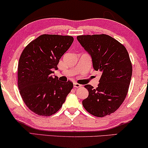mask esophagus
Instances as JSON below:
<instances>
[{"mask_svg":"<svg viewBox=\"0 0 148 148\" xmlns=\"http://www.w3.org/2000/svg\"><path fill=\"white\" fill-rule=\"evenodd\" d=\"M73 86L75 88H80L82 86V85H80V84H79L77 83H73Z\"/></svg>","mask_w":148,"mask_h":148,"instance_id":"34e87169","label":"esophagus"}]
</instances>
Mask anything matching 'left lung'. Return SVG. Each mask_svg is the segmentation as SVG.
Instances as JSON below:
<instances>
[{
  "instance_id": "1",
  "label": "left lung",
  "mask_w": 148,
  "mask_h": 148,
  "mask_svg": "<svg viewBox=\"0 0 148 148\" xmlns=\"http://www.w3.org/2000/svg\"><path fill=\"white\" fill-rule=\"evenodd\" d=\"M92 58L95 71L101 72L98 87L85 86L88 97L82 105L90 114L104 117L118 109L128 93L132 76V64L126 47L107 34L77 36Z\"/></svg>"
}]
</instances>
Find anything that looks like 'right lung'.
Returning <instances> with one entry per match:
<instances>
[{
    "instance_id": "right-lung-1",
    "label": "right lung",
    "mask_w": 148,
    "mask_h": 148,
    "mask_svg": "<svg viewBox=\"0 0 148 148\" xmlns=\"http://www.w3.org/2000/svg\"><path fill=\"white\" fill-rule=\"evenodd\" d=\"M71 36L42 34L25 47L18 63V82L23 101L42 116L54 114L73 87L72 82L53 77V69L73 42Z\"/></svg>"
}]
</instances>
